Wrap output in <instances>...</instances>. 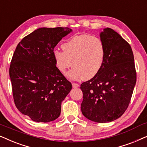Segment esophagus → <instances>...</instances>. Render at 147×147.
I'll use <instances>...</instances> for the list:
<instances>
[{"mask_svg": "<svg viewBox=\"0 0 147 147\" xmlns=\"http://www.w3.org/2000/svg\"><path fill=\"white\" fill-rule=\"evenodd\" d=\"M79 84H76V83H72V86L73 88H78L79 87Z\"/></svg>", "mask_w": 147, "mask_h": 147, "instance_id": "obj_1", "label": "esophagus"}]
</instances>
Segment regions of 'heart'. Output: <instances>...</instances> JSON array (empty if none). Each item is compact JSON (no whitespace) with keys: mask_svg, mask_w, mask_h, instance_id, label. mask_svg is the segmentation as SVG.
<instances>
[{"mask_svg":"<svg viewBox=\"0 0 147 147\" xmlns=\"http://www.w3.org/2000/svg\"><path fill=\"white\" fill-rule=\"evenodd\" d=\"M63 51L56 49L53 56L55 65L62 74H68L72 80H90L96 76L103 65L105 47L98 37L89 34L74 36L61 45Z\"/></svg>","mask_w":147,"mask_h":147,"instance_id":"heart-1","label":"heart"}]
</instances>
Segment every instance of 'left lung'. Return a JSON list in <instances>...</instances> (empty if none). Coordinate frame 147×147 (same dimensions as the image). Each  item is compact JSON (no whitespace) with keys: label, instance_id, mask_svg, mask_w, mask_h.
<instances>
[{"label":"left lung","instance_id":"left-lung-1","mask_svg":"<svg viewBox=\"0 0 147 147\" xmlns=\"http://www.w3.org/2000/svg\"><path fill=\"white\" fill-rule=\"evenodd\" d=\"M105 47L101 69L90 80L83 82L81 104L84 117L98 123L118 119L130 102L136 82L134 55L128 42L109 28L100 34Z\"/></svg>","mask_w":147,"mask_h":147}]
</instances>
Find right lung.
I'll use <instances>...</instances> for the list:
<instances>
[{
	"label": "right lung",
	"instance_id": "1",
	"mask_svg": "<svg viewBox=\"0 0 147 147\" xmlns=\"http://www.w3.org/2000/svg\"><path fill=\"white\" fill-rule=\"evenodd\" d=\"M72 31L68 28H41L17 46L9 76L15 106L36 122L59 117L61 102L72 88L53 59L55 47Z\"/></svg>",
	"mask_w": 147,
	"mask_h": 147
}]
</instances>
